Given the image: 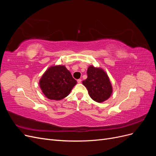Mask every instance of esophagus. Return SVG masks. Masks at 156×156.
Instances as JSON below:
<instances>
[{
	"instance_id": "34e87169",
	"label": "esophagus",
	"mask_w": 156,
	"mask_h": 156,
	"mask_svg": "<svg viewBox=\"0 0 156 156\" xmlns=\"http://www.w3.org/2000/svg\"><path fill=\"white\" fill-rule=\"evenodd\" d=\"M81 81H82V80H81V79H79L77 80V83H81Z\"/></svg>"
}]
</instances>
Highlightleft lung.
<instances>
[{
	"instance_id": "obj_1",
	"label": "left lung",
	"mask_w": 156,
	"mask_h": 156,
	"mask_svg": "<svg viewBox=\"0 0 156 156\" xmlns=\"http://www.w3.org/2000/svg\"><path fill=\"white\" fill-rule=\"evenodd\" d=\"M87 79L82 83L94 101L102 103L110 98L112 87L107 73L101 68L90 66L87 69Z\"/></svg>"
}]
</instances>
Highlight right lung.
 Returning <instances> with one entry per match:
<instances>
[{
    "label": "right lung",
    "mask_w": 156,
    "mask_h": 156,
    "mask_svg": "<svg viewBox=\"0 0 156 156\" xmlns=\"http://www.w3.org/2000/svg\"><path fill=\"white\" fill-rule=\"evenodd\" d=\"M77 83L66 66L57 65L52 66L45 71L39 84L47 98L58 101L68 96Z\"/></svg>",
    "instance_id": "right-lung-1"
}]
</instances>
